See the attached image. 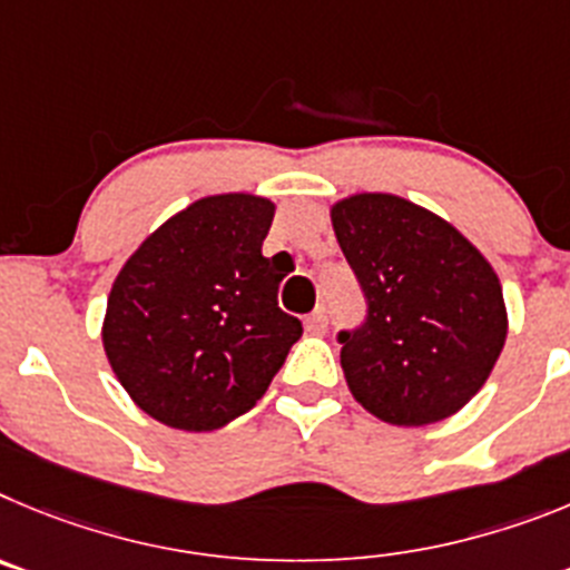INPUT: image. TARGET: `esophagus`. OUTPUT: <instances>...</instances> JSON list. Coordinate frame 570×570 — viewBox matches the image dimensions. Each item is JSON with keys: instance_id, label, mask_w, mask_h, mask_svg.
<instances>
[{"instance_id": "obj_1", "label": "esophagus", "mask_w": 570, "mask_h": 570, "mask_svg": "<svg viewBox=\"0 0 570 570\" xmlns=\"http://www.w3.org/2000/svg\"><path fill=\"white\" fill-rule=\"evenodd\" d=\"M326 326H330V315H326L323 306H317V309L306 317V332H312V335H323Z\"/></svg>"}]
</instances>
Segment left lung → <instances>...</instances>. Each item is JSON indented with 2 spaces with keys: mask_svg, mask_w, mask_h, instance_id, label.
<instances>
[{
  "mask_svg": "<svg viewBox=\"0 0 570 570\" xmlns=\"http://www.w3.org/2000/svg\"><path fill=\"white\" fill-rule=\"evenodd\" d=\"M366 321L337 332L348 392L392 425L458 414L489 381L509 315L494 266L440 215L389 193L332 204Z\"/></svg>",
  "mask_w": 570,
  "mask_h": 570,
  "instance_id": "left-lung-1",
  "label": "left lung"
}]
</instances>
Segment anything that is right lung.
<instances>
[{"label": "right lung", "mask_w": 570, "mask_h": 570, "mask_svg": "<svg viewBox=\"0 0 570 570\" xmlns=\"http://www.w3.org/2000/svg\"><path fill=\"white\" fill-rule=\"evenodd\" d=\"M275 204L224 193L189 204L141 240L107 295L101 343L141 412L213 432L264 397L301 321L278 306L284 269L264 258Z\"/></svg>", "instance_id": "1"}]
</instances>
